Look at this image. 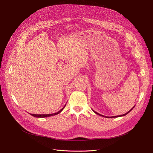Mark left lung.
Instances as JSON below:
<instances>
[{
	"mask_svg": "<svg viewBox=\"0 0 153 153\" xmlns=\"http://www.w3.org/2000/svg\"><path fill=\"white\" fill-rule=\"evenodd\" d=\"M135 106V105H134ZM134 106L130 110H129V111H128V112H126V114H123V115H117V116H114V117H111L110 118H116V117H123V116H125V115H127L128 113H129V112L130 111H131L132 110H133V108L134 107ZM94 111V113L95 114H97V115H100V116H102V117H106V118H108V117H106V116H103V115H100V114H99V113H97V112H96V111H95L94 110H93Z\"/></svg>",
	"mask_w": 153,
	"mask_h": 153,
	"instance_id": "8db88e82",
	"label": "left lung"
}]
</instances>
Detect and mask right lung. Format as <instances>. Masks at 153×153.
I'll return each instance as SVG.
<instances>
[{"instance_id": "1", "label": "right lung", "mask_w": 153, "mask_h": 153, "mask_svg": "<svg viewBox=\"0 0 153 153\" xmlns=\"http://www.w3.org/2000/svg\"><path fill=\"white\" fill-rule=\"evenodd\" d=\"M66 105L64 106V107L61 109L59 111H58V112H56V113H54V114H30L31 115L33 116L34 117H36V118H45V117H51V116H53V115H58L59 114V113H61V112L62 111V110L64 108V107H65Z\"/></svg>"}]
</instances>
